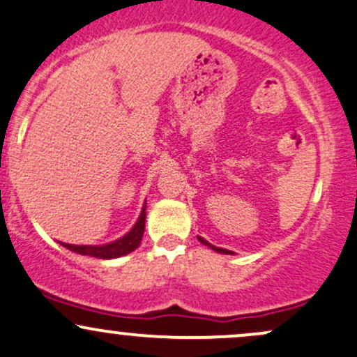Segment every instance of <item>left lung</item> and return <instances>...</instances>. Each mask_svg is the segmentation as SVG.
<instances>
[{"label": "left lung", "mask_w": 357, "mask_h": 357, "mask_svg": "<svg viewBox=\"0 0 357 357\" xmlns=\"http://www.w3.org/2000/svg\"><path fill=\"white\" fill-rule=\"evenodd\" d=\"M198 241L202 242L203 245H206V248H210L211 250H215V252H218V254H234L232 250H227V249H222V248H215V245H211L208 241H206V238H203V237H199L198 236Z\"/></svg>", "instance_id": "8db88e82"}]
</instances>
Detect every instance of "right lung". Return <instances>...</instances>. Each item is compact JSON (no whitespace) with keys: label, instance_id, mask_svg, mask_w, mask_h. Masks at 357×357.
Instances as JSON below:
<instances>
[{"label":"right lung","instance_id":"1","mask_svg":"<svg viewBox=\"0 0 357 357\" xmlns=\"http://www.w3.org/2000/svg\"><path fill=\"white\" fill-rule=\"evenodd\" d=\"M144 229H146V205H144L142 211H140L135 225L123 237L116 238V241L108 242V244L103 245H74L66 244V242H59V244L64 245L66 249L73 250V252L81 254V256H91L98 257V259H115V257L130 254L132 250L139 248L144 236Z\"/></svg>","mask_w":357,"mask_h":357}]
</instances>
